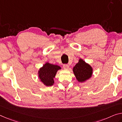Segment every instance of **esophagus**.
<instances>
[{
  "label": "esophagus",
  "instance_id": "obj_1",
  "mask_svg": "<svg viewBox=\"0 0 122 122\" xmlns=\"http://www.w3.org/2000/svg\"><path fill=\"white\" fill-rule=\"evenodd\" d=\"M69 65L68 64H64L63 65V68L65 69H67L69 68Z\"/></svg>",
  "mask_w": 122,
  "mask_h": 122
}]
</instances>
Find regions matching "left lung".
Returning a JSON list of instances; mask_svg holds the SVG:
<instances>
[{"instance_id": "obj_1", "label": "left lung", "mask_w": 122, "mask_h": 122, "mask_svg": "<svg viewBox=\"0 0 122 122\" xmlns=\"http://www.w3.org/2000/svg\"><path fill=\"white\" fill-rule=\"evenodd\" d=\"M92 68L85 61L80 59L78 63L73 68V71L76 79L79 82H83L91 77L92 74Z\"/></svg>"}]
</instances>
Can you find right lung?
<instances>
[{"label":"right lung","instance_id":"1","mask_svg":"<svg viewBox=\"0 0 122 122\" xmlns=\"http://www.w3.org/2000/svg\"><path fill=\"white\" fill-rule=\"evenodd\" d=\"M61 67L58 65H53L48 63H46L39 71V76L41 81L46 86H51L53 85L54 80L57 71Z\"/></svg>","mask_w":122,"mask_h":122}]
</instances>
